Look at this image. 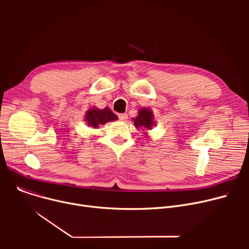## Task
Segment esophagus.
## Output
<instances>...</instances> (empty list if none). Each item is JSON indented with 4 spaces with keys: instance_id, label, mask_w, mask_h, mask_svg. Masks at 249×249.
<instances>
[{
    "instance_id": "obj_1",
    "label": "esophagus",
    "mask_w": 249,
    "mask_h": 249,
    "mask_svg": "<svg viewBox=\"0 0 249 249\" xmlns=\"http://www.w3.org/2000/svg\"><path fill=\"white\" fill-rule=\"evenodd\" d=\"M118 117H119V119H120L121 121H126L127 118H128V115L125 114V113H123V114H119V115H118Z\"/></svg>"
}]
</instances>
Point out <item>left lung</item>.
<instances>
[{
  "label": "left lung",
  "instance_id": "1",
  "mask_svg": "<svg viewBox=\"0 0 249 249\" xmlns=\"http://www.w3.org/2000/svg\"><path fill=\"white\" fill-rule=\"evenodd\" d=\"M132 121L134 122V126L137 129L151 130L153 126H155L154 115L153 112L149 108H141L138 111L137 117L133 118ZM144 135H147V132H144Z\"/></svg>",
  "mask_w": 249,
  "mask_h": 249
}]
</instances>
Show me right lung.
Instances as JSON below:
<instances>
[{"instance_id": "add662e5", "label": "right lung", "mask_w": 249, "mask_h": 249, "mask_svg": "<svg viewBox=\"0 0 249 249\" xmlns=\"http://www.w3.org/2000/svg\"><path fill=\"white\" fill-rule=\"evenodd\" d=\"M117 119V115H115L108 107L104 109L93 107V109H89L87 111L85 116V121L89 127L94 129H98L100 126L111 121H116Z\"/></svg>"}]
</instances>
